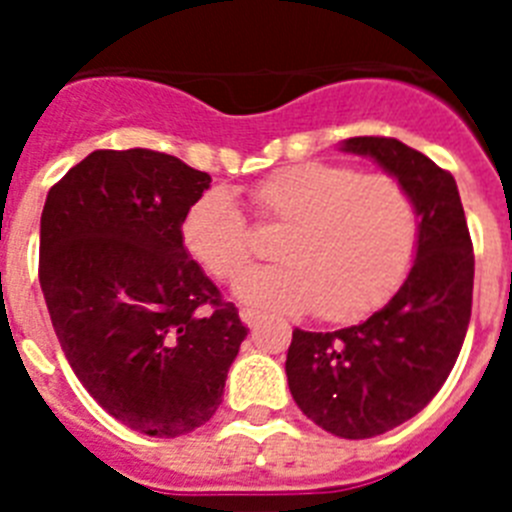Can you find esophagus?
Listing matches in <instances>:
<instances>
[{
    "label": "esophagus",
    "mask_w": 512,
    "mask_h": 512,
    "mask_svg": "<svg viewBox=\"0 0 512 512\" xmlns=\"http://www.w3.org/2000/svg\"><path fill=\"white\" fill-rule=\"evenodd\" d=\"M241 320L248 325V328H256V325H259L261 320H264V315H261L259 310H251V307H243V310H241Z\"/></svg>",
    "instance_id": "34e87169"
}]
</instances>
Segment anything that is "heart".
Segmentation results:
<instances>
[{
    "label": "heart",
    "instance_id": "heart-1",
    "mask_svg": "<svg viewBox=\"0 0 512 512\" xmlns=\"http://www.w3.org/2000/svg\"><path fill=\"white\" fill-rule=\"evenodd\" d=\"M264 223L279 225V264L241 274L251 259V230L228 189H210L184 215L192 259L215 279H233L235 295L264 310H315L351 320L390 295L413 261L418 207L390 174L330 161H302L271 171L251 187Z\"/></svg>",
    "mask_w": 512,
    "mask_h": 512
}]
</instances>
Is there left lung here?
I'll use <instances>...</instances> for the list:
<instances>
[{
    "mask_svg": "<svg viewBox=\"0 0 512 512\" xmlns=\"http://www.w3.org/2000/svg\"><path fill=\"white\" fill-rule=\"evenodd\" d=\"M400 179L418 207L413 269L382 310L330 333L292 330L287 382L323 431L372 438L418 415L459 359L472 318L474 253L454 176L395 138L343 140Z\"/></svg>",
    "mask_w": 512,
    "mask_h": 512,
    "instance_id": "obj_1",
    "label": "left lung"
}]
</instances>
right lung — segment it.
Segmentation results:
<instances>
[{
  "label": "right lung",
  "instance_id": "obj_1",
  "mask_svg": "<svg viewBox=\"0 0 512 512\" xmlns=\"http://www.w3.org/2000/svg\"><path fill=\"white\" fill-rule=\"evenodd\" d=\"M210 182L169 153L94 151L40 215V289L63 354L112 418L146 436H184L215 415L248 333L184 248V215Z\"/></svg>",
  "mask_w": 512,
  "mask_h": 512
}]
</instances>
